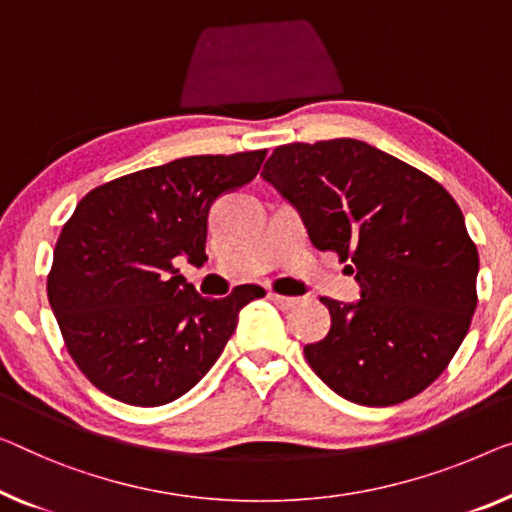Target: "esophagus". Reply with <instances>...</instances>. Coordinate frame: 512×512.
<instances>
[{"label": "esophagus", "mask_w": 512, "mask_h": 512, "mask_svg": "<svg viewBox=\"0 0 512 512\" xmlns=\"http://www.w3.org/2000/svg\"><path fill=\"white\" fill-rule=\"evenodd\" d=\"M269 299L278 305L280 310H292L299 305V299H294V296H282V294H276V292H269Z\"/></svg>", "instance_id": "esophagus-1"}]
</instances>
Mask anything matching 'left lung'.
Returning <instances> with one entry per match:
<instances>
[{"label": "left lung", "mask_w": 512, "mask_h": 512, "mask_svg": "<svg viewBox=\"0 0 512 512\" xmlns=\"http://www.w3.org/2000/svg\"><path fill=\"white\" fill-rule=\"evenodd\" d=\"M262 177L299 209L312 246L356 273L361 301L322 299L331 331L305 345L315 375L349 402L391 407L437 379L462 345L478 250L451 193L361 140L276 147Z\"/></svg>", "instance_id": "8db88e82"}]
</instances>
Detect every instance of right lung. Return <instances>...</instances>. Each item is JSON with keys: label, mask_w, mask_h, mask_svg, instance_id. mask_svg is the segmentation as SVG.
I'll use <instances>...</instances> for the list:
<instances>
[{"label": "right lung", "mask_w": 512, "mask_h": 512, "mask_svg": "<svg viewBox=\"0 0 512 512\" xmlns=\"http://www.w3.org/2000/svg\"><path fill=\"white\" fill-rule=\"evenodd\" d=\"M266 149L188 156L126 174L82 197L61 227L48 301L75 365L133 407L188 393L223 354L239 312L266 294L239 285L204 299L174 269L207 259L211 204L257 177Z\"/></svg>", "instance_id": "right-lung-1"}]
</instances>
